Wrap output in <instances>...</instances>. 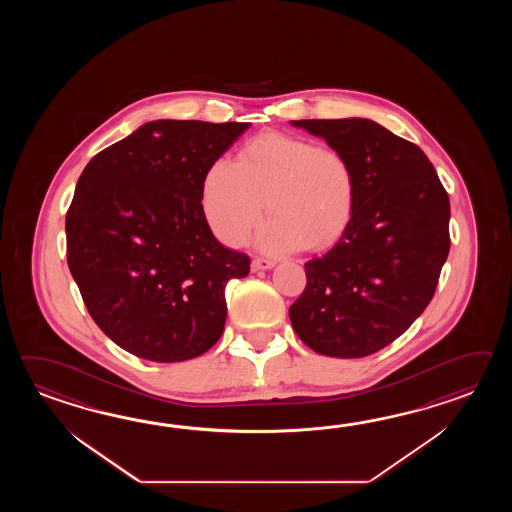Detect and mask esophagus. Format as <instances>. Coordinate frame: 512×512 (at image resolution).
I'll list each match as a JSON object with an SVG mask.
<instances>
[{
    "label": "esophagus",
    "instance_id": "esophagus-1",
    "mask_svg": "<svg viewBox=\"0 0 512 512\" xmlns=\"http://www.w3.org/2000/svg\"><path fill=\"white\" fill-rule=\"evenodd\" d=\"M274 261L267 260V258H254L251 263L252 271H265V269H272Z\"/></svg>",
    "mask_w": 512,
    "mask_h": 512
}]
</instances>
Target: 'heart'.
Here are the masks:
<instances>
[{
    "mask_svg": "<svg viewBox=\"0 0 512 512\" xmlns=\"http://www.w3.org/2000/svg\"><path fill=\"white\" fill-rule=\"evenodd\" d=\"M272 214L258 243L269 252L326 249L351 225L357 177L342 152L285 133H263L247 142L238 163L218 159L208 168L201 208L221 243L238 247Z\"/></svg>",
    "mask_w": 512,
    "mask_h": 512,
    "instance_id": "heart-1",
    "label": "heart"
}]
</instances>
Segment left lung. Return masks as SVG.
<instances>
[{
  "label": "left lung",
  "mask_w": 512,
  "mask_h": 512,
  "mask_svg": "<svg viewBox=\"0 0 512 512\" xmlns=\"http://www.w3.org/2000/svg\"><path fill=\"white\" fill-rule=\"evenodd\" d=\"M344 153L357 177L346 234L305 263L307 285L289 307L305 346L359 359L386 348L430 304L450 251V201L414 142L370 119L293 120Z\"/></svg>",
  "instance_id": "1"
}]
</instances>
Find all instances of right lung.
<instances>
[{
	"mask_svg": "<svg viewBox=\"0 0 512 512\" xmlns=\"http://www.w3.org/2000/svg\"><path fill=\"white\" fill-rule=\"evenodd\" d=\"M249 126L153 120L97 153L78 179L69 271L97 326L141 359H194L223 335L225 287L251 260L214 238L201 192Z\"/></svg>",
	"mask_w": 512,
	"mask_h": 512,
	"instance_id": "add662e5",
	"label": "right lung"
}]
</instances>
